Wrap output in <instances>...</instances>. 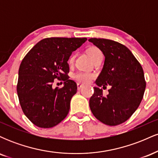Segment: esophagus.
<instances>
[{
  "label": "esophagus",
  "mask_w": 158,
  "mask_h": 158,
  "mask_svg": "<svg viewBox=\"0 0 158 158\" xmlns=\"http://www.w3.org/2000/svg\"><path fill=\"white\" fill-rule=\"evenodd\" d=\"M83 87H84V85L80 84V83H78L77 84V89L78 90H81Z\"/></svg>",
  "instance_id": "34e87169"
}]
</instances>
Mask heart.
<instances>
[{
  "label": "heart",
  "mask_w": 158,
  "mask_h": 158,
  "mask_svg": "<svg viewBox=\"0 0 158 158\" xmlns=\"http://www.w3.org/2000/svg\"><path fill=\"white\" fill-rule=\"evenodd\" d=\"M99 52H102L100 51L99 48H95V47H92L88 49V55L92 59H94V56H96L98 53ZM73 61V56H70V59H69V62L71 63L72 61ZM94 78V74H92L91 73H89V72H86V71H80L78 72L74 75V79L76 80L79 81V82L81 83H88L92 79Z\"/></svg>",
  "instance_id": "1"
}]
</instances>
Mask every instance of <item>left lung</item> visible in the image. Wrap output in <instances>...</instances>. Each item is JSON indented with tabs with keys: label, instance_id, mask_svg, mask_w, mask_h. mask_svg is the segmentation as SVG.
<instances>
[{
	"label": "left lung",
	"instance_id": "1",
	"mask_svg": "<svg viewBox=\"0 0 158 158\" xmlns=\"http://www.w3.org/2000/svg\"><path fill=\"white\" fill-rule=\"evenodd\" d=\"M105 56V62L89 101L94 117L108 126L126 122L137 109L142 101L146 81L140 64L129 49L117 41L105 39H90ZM110 85L106 97L103 87Z\"/></svg>",
	"mask_w": 158,
	"mask_h": 158
}]
</instances>
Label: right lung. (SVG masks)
Masks as SVG:
<instances>
[{
	"label": "right lung",
	"mask_w": 158,
	"mask_h": 158,
	"mask_svg": "<svg viewBox=\"0 0 158 158\" xmlns=\"http://www.w3.org/2000/svg\"><path fill=\"white\" fill-rule=\"evenodd\" d=\"M86 38H48L38 42L21 61L17 93L23 112L40 128H48L68 115L77 85L69 79L68 61L72 52L84 44ZM64 81L61 89H53V80Z\"/></svg>",
	"instance_id": "obj_1"
}]
</instances>
